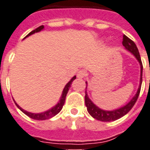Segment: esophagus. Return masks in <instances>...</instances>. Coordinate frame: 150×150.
Wrapping results in <instances>:
<instances>
[{"mask_svg": "<svg viewBox=\"0 0 150 150\" xmlns=\"http://www.w3.org/2000/svg\"><path fill=\"white\" fill-rule=\"evenodd\" d=\"M86 75V71L84 70H79L78 72H77V77L79 79L83 78Z\"/></svg>", "mask_w": 150, "mask_h": 150, "instance_id": "34e87169", "label": "esophagus"}]
</instances>
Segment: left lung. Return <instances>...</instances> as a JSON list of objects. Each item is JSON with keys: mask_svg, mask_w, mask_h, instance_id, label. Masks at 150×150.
I'll return each instance as SVG.
<instances>
[{"mask_svg": "<svg viewBox=\"0 0 150 150\" xmlns=\"http://www.w3.org/2000/svg\"><path fill=\"white\" fill-rule=\"evenodd\" d=\"M122 45L125 47L127 50H128L129 52L133 54L135 57L137 58V61L139 62L140 66H141V79H140V85L138 88L136 95L132 97V99L130 100L129 102L122 106L121 108H119L115 110H101L99 107H97L96 105L93 103L92 100H90L89 97L87 94V91H85V105L87 106V110L88 112L89 113V115L93 117L94 119L97 120H100L102 122H111V121H115L117 119H120L121 117L127 115L128 112L132 110V108L133 107L135 103L137 102V98L140 95V92H141V83H142V71H143V66H142V62H141V56L138 51L136 44L129 39L127 35H123L122 37ZM86 84H88V83L86 82ZM86 89H87V86H86Z\"/></svg>", "mask_w": 150, "mask_h": 150, "instance_id": "left-lung-1", "label": "left lung"}]
</instances>
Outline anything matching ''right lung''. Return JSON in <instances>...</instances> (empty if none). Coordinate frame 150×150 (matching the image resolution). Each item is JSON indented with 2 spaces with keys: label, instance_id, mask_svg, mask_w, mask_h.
Masks as SVG:
<instances>
[{
  "label": "right lung",
  "instance_id": "add662e5",
  "mask_svg": "<svg viewBox=\"0 0 150 150\" xmlns=\"http://www.w3.org/2000/svg\"><path fill=\"white\" fill-rule=\"evenodd\" d=\"M43 29H44V26H40L39 28H37L35 30H33L32 31H31L29 34H28L26 37H28L29 35H32V34H34L35 32H39V31H42ZM26 37H24V39L26 38ZM75 79H76V76H74L73 78L69 81V82L66 84L65 86L64 89L62 91V97L60 98V100L58 101V103H57L56 105H54L53 108H51L49 110H47V111L42 112V113H40V114H35V113H31V112H28L26 111V110H24L23 109H22V108L18 105L17 104L16 102H15V100H14V103L17 105V107L18 108L19 110H20L21 111L23 112L24 114L26 115H28V117H30L31 119H35V120H45V119H49L50 118H52L53 116H55L56 115H57L59 112L62 110V109L63 107V105L65 103V100H66V97H67V94L68 91L70 89V88H71V86L72 82L75 80Z\"/></svg>",
  "mask_w": 150,
  "mask_h": 150
}]
</instances>
